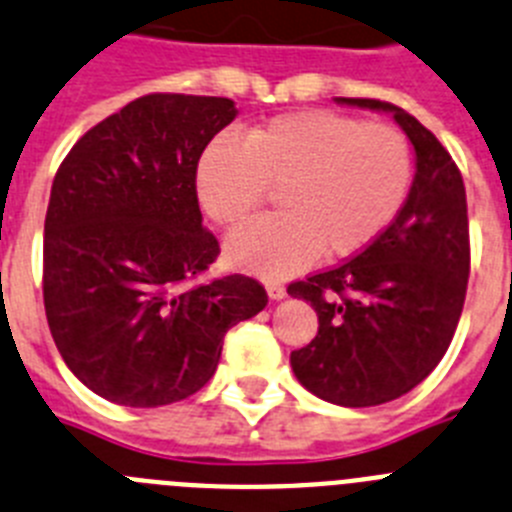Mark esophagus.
Returning <instances> with one entry per match:
<instances>
[{
	"label": "esophagus",
	"instance_id": "34e87169",
	"mask_svg": "<svg viewBox=\"0 0 512 512\" xmlns=\"http://www.w3.org/2000/svg\"><path fill=\"white\" fill-rule=\"evenodd\" d=\"M265 288H267V296L273 298V301H280V298L288 296V293H285V285H280V283H267Z\"/></svg>",
	"mask_w": 512,
	"mask_h": 512
}]
</instances>
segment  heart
I'll return each instance as SVG.
<instances>
[{
    "label": "heart",
    "instance_id": "heart-1",
    "mask_svg": "<svg viewBox=\"0 0 512 512\" xmlns=\"http://www.w3.org/2000/svg\"><path fill=\"white\" fill-rule=\"evenodd\" d=\"M411 140L393 124L339 112L270 119L237 140L216 137L196 165V196L211 222H245L278 188L283 211L239 227L227 260L260 275H288L316 255L352 257L380 237L413 186Z\"/></svg>",
    "mask_w": 512,
    "mask_h": 512
}]
</instances>
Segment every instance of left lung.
<instances>
[{
    "mask_svg": "<svg viewBox=\"0 0 512 512\" xmlns=\"http://www.w3.org/2000/svg\"><path fill=\"white\" fill-rule=\"evenodd\" d=\"M336 101L390 112L416 150L395 222L357 257L288 285L319 316L311 344L290 352L298 382L321 400L367 408L416 388L449 349L467 296V193L457 163L416 117L390 101Z\"/></svg>",
    "mask_w": 512,
    "mask_h": 512,
    "instance_id": "left-lung-1",
    "label": "left lung"
}]
</instances>
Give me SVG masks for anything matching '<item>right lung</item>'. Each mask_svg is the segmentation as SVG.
I'll return each instance as SVG.
<instances>
[{"label":"right lung","mask_w":512,"mask_h":512,"mask_svg":"<svg viewBox=\"0 0 512 512\" xmlns=\"http://www.w3.org/2000/svg\"><path fill=\"white\" fill-rule=\"evenodd\" d=\"M232 99L147 94L91 127L55 173L43 301L68 370L101 398L158 408L201 390L224 334L267 306L255 278L186 285L219 257L196 165Z\"/></svg>","instance_id":"add662e5"}]
</instances>
